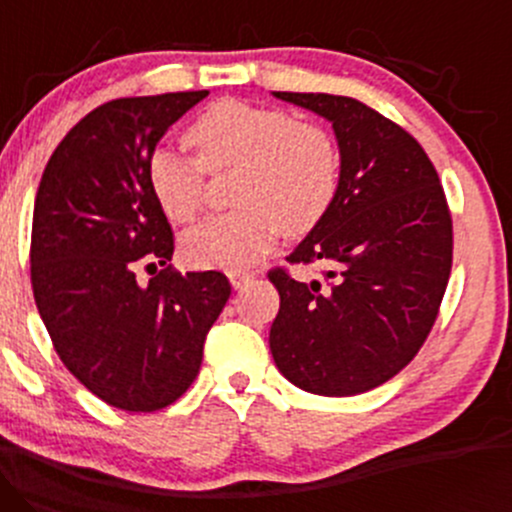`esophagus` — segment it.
<instances>
[{"label": "esophagus", "mask_w": 512, "mask_h": 512, "mask_svg": "<svg viewBox=\"0 0 512 512\" xmlns=\"http://www.w3.org/2000/svg\"><path fill=\"white\" fill-rule=\"evenodd\" d=\"M251 280H254V273H249V271H229V283H232L234 290H239V287L249 285Z\"/></svg>", "instance_id": "obj_1"}]
</instances>
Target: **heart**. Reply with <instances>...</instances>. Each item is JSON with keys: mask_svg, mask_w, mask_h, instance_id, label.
I'll use <instances>...</instances> for the list:
<instances>
[{"mask_svg": "<svg viewBox=\"0 0 512 512\" xmlns=\"http://www.w3.org/2000/svg\"><path fill=\"white\" fill-rule=\"evenodd\" d=\"M193 157L169 147L149 154L147 181L166 217L188 222L203 210L205 171L237 166L234 203L183 237L193 266L249 268L283 232L304 237L329 215L341 179V157L331 132L295 120L275 106L222 99L205 108L186 132Z\"/></svg>", "mask_w": 512, "mask_h": 512, "instance_id": "heart-1", "label": "heart"}]
</instances>
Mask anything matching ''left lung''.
<instances>
[{"label":"left lung","mask_w":512,"mask_h":512,"mask_svg":"<svg viewBox=\"0 0 512 512\" xmlns=\"http://www.w3.org/2000/svg\"><path fill=\"white\" fill-rule=\"evenodd\" d=\"M329 118L341 181L329 215L287 256L319 266L302 283L275 266V365L319 396L370 392L416 358L452 271V215L426 149L399 123L350 96L275 91Z\"/></svg>","instance_id":"8db88e82"}]
</instances>
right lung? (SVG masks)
<instances>
[{
	"label": "right lung",
	"mask_w": 512,
	"mask_h": 512,
	"mask_svg": "<svg viewBox=\"0 0 512 512\" xmlns=\"http://www.w3.org/2000/svg\"><path fill=\"white\" fill-rule=\"evenodd\" d=\"M205 96L94 108L57 145L36 193L31 285L40 319L67 370L123 411H159L191 387L232 292L225 273L169 266L174 232L147 181L157 142ZM137 262L165 268L140 286Z\"/></svg>",
	"instance_id": "obj_1"
}]
</instances>
